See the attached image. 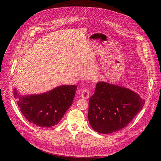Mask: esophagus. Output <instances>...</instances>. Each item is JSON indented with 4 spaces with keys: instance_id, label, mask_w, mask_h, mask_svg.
Wrapping results in <instances>:
<instances>
[{
    "instance_id": "obj_1",
    "label": "esophagus",
    "mask_w": 161,
    "mask_h": 161,
    "mask_svg": "<svg viewBox=\"0 0 161 161\" xmlns=\"http://www.w3.org/2000/svg\"><path fill=\"white\" fill-rule=\"evenodd\" d=\"M90 93H89V91L87 89H85L84 90L82 91L81 92V97L84 99H88L89 98Z\"/></svg>"
}]
</instances>
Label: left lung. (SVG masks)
Here are the masks:
<instances>
[{"label":"left lung","instance_id":"1","mask_svg":"<svg viewBox=\"0 0 161 161\" xmlns=\"http://www.w3.org/2000/svg\"><path fill=\"white\" fill-rule=\"evenodd\" d=\"M137 93L123 87L100 81L89 98L88 119L98 133L109 134L127 125L145 104Z\"/></svg>","mask_w":161,"mask_h":161}]
</instances>
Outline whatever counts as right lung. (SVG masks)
Instances as JSON below:
<instances>
[{"mask_svg": "<svg viewBox=\"0 0 161 161\" xmlns=\"http://www.w3.org/2000/svg\"><path fill=\"white\" fill-rule=\"evenodd\" d=\"M77 86L64 85L45 93L20 95L14 89L20 110L30 123L42 127H52L61 120L72 104Z\"/></svg>", "mask_w": 161, "mask_h": 161, "instance_id": "add662e5", "label": "right lung"}]
</instances>
